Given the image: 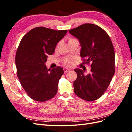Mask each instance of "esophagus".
Instances as JSON below:
<instances>
[{
  "label": "esophagus",
  "mask_w": 132,
  "mask_h": 132,
  "mask_svg": "<svg viewBox=\"0 0 132 132\" xmlns=\"http://www.w3.org/2000/svg\"><path fill=\"white\" fill-rule=\"evenodd\" d=\"M63 70H64V73L65 74L67 73V72H68L69 71H70V70L68 68H64Z\"/></svg>",
  "instance_id": "obj_1"
}]
</instances>
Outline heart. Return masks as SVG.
<instances>
[{
  "label": "heart",
  "mask_w": 132,
  "mask_h": 132,
  "mask_svg": "<svg viewBox=\"0 0 132 132\" xmlns=\"http://www.w3.org/2000/svg\"><path fill=\"white\" fill-rule=\"evenodd\" d=\"M76 40H77V39L76 38H72V37L69 38H68V43H69L71 42H73V41H76ZM63 63L64 65H65V66H67V67H71L73 64V60L71 59H66L65 60H64V61H63Z\"/></svg>",
  "instance_id": "obj_1"
}]
</instances>
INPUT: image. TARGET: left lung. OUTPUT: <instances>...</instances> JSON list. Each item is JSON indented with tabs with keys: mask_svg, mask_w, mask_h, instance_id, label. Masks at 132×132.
Instances as JSON below:
<instances>
[{
	"mask_svg": "<svg viewBox=\"0 0 132 132\" xmlns=\"http://www.w3.org/2000/svg\"><path fill=\"white\" fill-rule=\"evenodd\" d=\"M69 32L80 43L82 64L91 67L90 74L86 75L82 70H74L77 74L74 93L84 100L95 101L105 93L115 72L113 44L106 32L93 23H84Z\"/></svg>",
	"mask_w": 132,
	"mask_h": 132,
	"instance_id": "1",
	"label": "left lung"
}]
</instances>
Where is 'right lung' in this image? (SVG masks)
<instances>
[{
	"mask_svg": "<svg viewBox=\"0 0 132 132\" xmlns=\"http://www.w3.org/2000/svg\"><path fill=\"white\" fill-rule=\"evenodd\" d=\"M67 31L37 27L20 42L15 56L17 75L23 89L34 100L47 101L57 94L63 69L59 67L48 69L45 63Z\"/></svg>",
	"mask_w": 132,
	"mask_h": 132,
	"instance_id": "obj_1",
	"label": "right lung"
}]
</instances>
